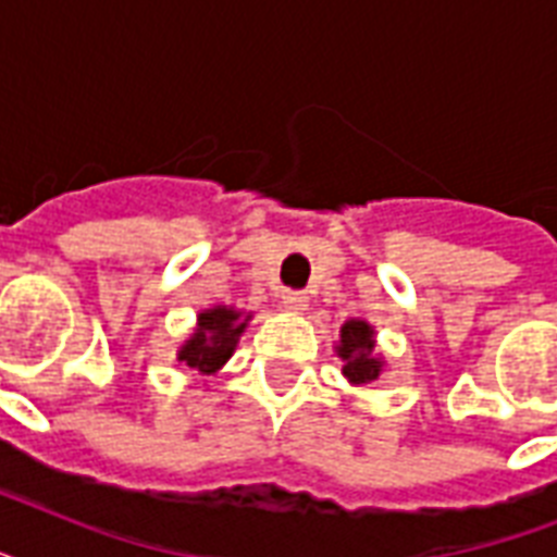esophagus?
<instances>
[{
  "label": "esophagus",
  "mask_w": 557,
  "mask_h": 557,
  "mask_svg": "<svg viewBox=\"0 0 557 557\" xmlns=\"http://www.w3.org/2000/svg\"><path fill=\"white\" fill-rule=\"evenodd\" d=\"M280 300L286 306L288 312H306V306H309V295L306 292H295V288H283L280 292Z\"/></svg>",
  "instance_id": "1"
}]
</instances>
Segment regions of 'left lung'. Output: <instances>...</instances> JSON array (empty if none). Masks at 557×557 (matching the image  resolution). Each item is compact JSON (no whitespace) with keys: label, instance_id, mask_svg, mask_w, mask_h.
<instances>
[{"label":"left lung","instance_id":"left-lung-1","mask_svg":"<svg viewBox=\"0 0 557 557\" xmlns=\"http://www.w3.org/2000/svg\"><path fill=\"white\" fill-rule=\"evenodd\" d=\"M338 358L344 361V375L349 384L364 387L379 379L384 370V361L375 356V330L367 321H347L341 326V341H338Z\"/></svg>","mask_w":557,"mask_h":557}]
</instances>
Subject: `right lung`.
<instances>
[{
	"label": "right lung",
	"mask_w": 557,
	"mask_h": 557,
	"mask_svg": "<svg viewBox=\"0 0 557 557\" xmlns=\"http://www.w3.org/2000/svg\"><path fill=\"white\" fill-rule=\"evenodd\" d=\"M251 321V314L236 312L234 306H213L199 312V323L190 338L178 347V361L201 375H213L227 358L234 356L239 335Z\"/></svg>",
	"instance_id": "add662e5"
}]
</instances>
